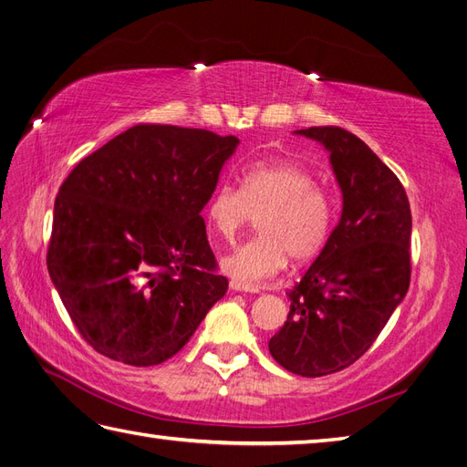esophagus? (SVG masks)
Returning <instances> with one entry per match:
<instances>
[{"label": "esophagus", "mask_w": 467, "mask_h": 467, "mask_svg": "<svg viewBox=\"0 0 467 467\" xmlns=\"http://www.w3.org/2000/svg\"><path fill=\"white\" fill-rule=\"evenodd\" d=\"M229 286H231V290H234V292H241V290H244V292H258L256 286L244 285V283H241V280H231Z\"/></svg>", "instance_id": "esophagus-1"}]
</instances>
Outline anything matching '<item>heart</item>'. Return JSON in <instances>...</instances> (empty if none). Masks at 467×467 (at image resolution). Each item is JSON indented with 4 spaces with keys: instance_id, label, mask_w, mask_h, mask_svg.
Segmentation results:
<instances>
[{
    "instance_id": "1",
    "label": "heart",
    "mask_w": 467,
    "mask_h": 467,
    "mask_svg": "<svg viewBox=\"0 0 467 467\" xmlns=\"http://www.w3.org/2000/svg\"><path fill=\"white\" fill-rule=\"evenodd\" d=\"M207 221L214 236L233 243L260 214L258 236L223 258V270L243 283H258L288 265L308 263L327 246L336 204L317 184L312 171L296 161H254L241 175V189L219 184L207 201Z\"/></svg>"
}]
</instances>
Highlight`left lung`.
I'll return each mask as SVG.
<instances>
[{
    "mask_svg": "<svg viewBox=\"0 0 467 467\" xmlns=\"http://www.w3.org/2000/svg\"><path fill=\"white\" fill-rule=\"evenodd\" d=\"M330 150L342 216L300 283L268 342L288 372L318 378L362 358L406 296L411 276V213L402 182L364 140L342 127L296 131Z\"/></svg>",
    "mask_w": 467,
    "mask_h": 467,
    "instance_id": "obj_1",
    "label": "left lung"
}]
</instances>
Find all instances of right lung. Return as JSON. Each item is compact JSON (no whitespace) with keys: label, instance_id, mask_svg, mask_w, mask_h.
<instances>
[{"label":"right lung","instance_id":"add662e5","mask_svg":"<svg viewBox=\"0 0 467 467\" xmlns=\"http://www.w3.org/2000/svg\"><path fill=\"white\" fill-rule=\"evenodd\" d=\"M236 145L207 129L139 123L61 182L47 270L93 350L157 366L224 296L201 211Z\"/></svg>","mask_w":467,"mask_h":467}]
</instances>
